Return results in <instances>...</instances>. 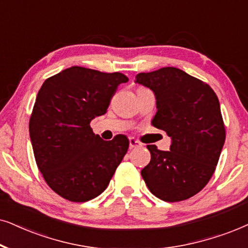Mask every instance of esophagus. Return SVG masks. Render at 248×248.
<instances>
[{"label":"esophagus","instance_id":"obj_1","mask_svg":"<svg viewBox=\"0 0 248 248\" xmlns=\"http://www.w3.org/2000/svg\"><path fill=\"white\" fill-rule=\"evenodd\" d=\"M143 144L140 141L135 140V138H129V147L130 148H136V147H141Z\"/></svg>","mask_w":248,"mask_h":248}]
</instances>
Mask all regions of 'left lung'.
<instances>
[{
  "label": "left lung",
  "instance_id": "obj_1",
  "mask_svg": "<svg viewBox=\"0 0 248 248\" xmlns=\"http://www.w3.org/2000/svg\"><path fill=\"white\" fill-rule=\"evenodd\" d=\"M136 82L154 92L157 112L152 124L172 140L170 151L147 145L151 161L141 177L157 199H189L210 181L226 140L217 94L206 82L173 67L141 72Z\"/></svg>",
  "mask_w": 248,
  "mask_h": 248
}]
</instances>
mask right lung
Here are the masks:
<instances>
[{"label": "right lung", "mask_w": 248, "mask_h": 248, "mask_svg": "<svg viewBox=\"0 0 248 248\" xmlns=\"http://www.w3.org/2000/svg\"><path fill=\"white\" fill-rule=\"evenodd\" d=\"M127 81L120 72L75 65L42 85L29 120V135L39 171L63 199L81 203L97 197L126 155L129 140L124 135L103 140L90 124L107 113L118 86Z\"/></svg>", "instance_id": "obj_1"}]
</instances>
